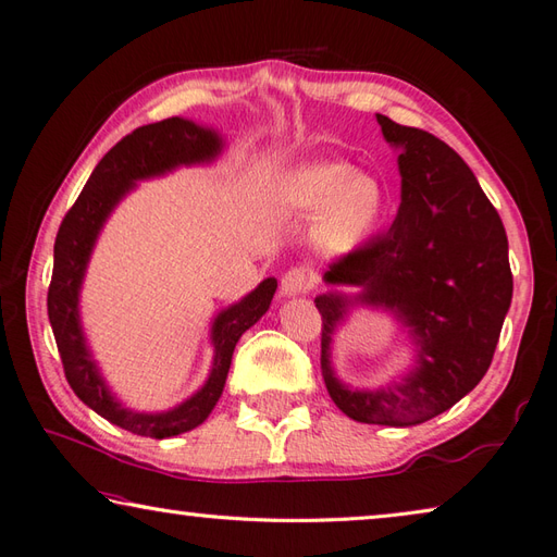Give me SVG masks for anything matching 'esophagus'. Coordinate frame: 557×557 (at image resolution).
I'll use <instances>...</instances> for the list:
<instances>
[{"label":"esophagus","instance_id":"esophagus-1","mask_svg":"<svg viewBox=\"0 0 557 557\" xmlns=\"http://www.w3.org/2000/svg\"><path fill=\"white\" fill-rule=\"evenodd\" d=\"M313 284H315V275L310 273V270H306V268H292V270H287V273L282 275L280 292H282V296L306 294V292L313 289Z\"/></svg>","mask_w":557,"mask_h":557}]
</instances>
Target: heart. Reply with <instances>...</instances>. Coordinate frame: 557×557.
I'll use <instances>...</instances> for the list:
<instances>
[{
  "mask_svg": "<svg viewBox=\"0 0 557 557\" xmlns=\"http://www.w3.org/2000/svg\"><path fill=\"white\" fill-rule=\"evenodd\" d=\"M280 199L287 209L320 215L318 247L330 256L356 251L386 211V189L374 175L356 173L342 161H318L294 168L280 180Z\"/></svg>",
  "mask_w": 557,
  "mask_h": 557,
  "instance_id": "obj_1",
  "label": "heart"
}]
</instances>
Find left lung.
Returning a JSON list of instances; mask_svg holds the SVG:
<instances>
[{
    "label": "left lung",
    "mask_w": 557,
    "mask_h": 557,
    "mask_svg": "<svg viewBox=\"0 0 557 557\" xmlns=\"http://www.w3.org/2000/svg\"><path fill=\"white\" fill-rule=\"evenodd\" d=\"M396 147L400 206L382 237L332 263L322 315V377L356 422L412 426L442 416L486 374L512 301L508 237L470 165L438 137L377 113ZM354 286L356 295H344ZM354 305L382 307L411 334L417 366L398 383L351 391L333 374L331 337Z\"/></svg>",
    "instance_id": "obj_1"
}]
</instances>
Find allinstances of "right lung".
Returning <instances> with one entry per match:
<instances>
[{
    "label": "right lung",
    "mask_w": 557,
    "mask_h": 557,
    "mask_svg": "<svg viewBox=\"0 0 557 557\" xmlns=\"http://www.w3.org/2000/svg\"><path fill=\"white\" fill-rule=\"evenodd\" d=\"M223 147L225 141L213 127H203L194 121L177 119V115L137 127L97 163L81 197L63 218L54 242V273H51L47 294V313L66 380L75 396L92 408L97 416L139 436H177L199 426L211 416L220 394H223L235 346L242 334L265 315L275 296L277 280H263L242 301L223 308L213 318V366L209 380L203 382L197 394H191L171 410L139 412L125 408L113 396L85 339L81 322V289L89 256H92L103 223L125 194L137 187L139 180L165 175L180 165L213 163Z\"/></svg>",
    "instance_id": "obj_1"
}]
</instances>
